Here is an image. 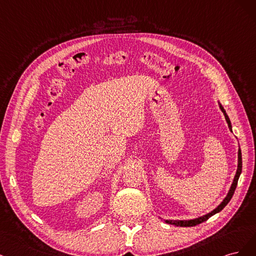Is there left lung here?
<instances>
[{"label":"left lung","instance_id":"obj_1","mask_svg":"<svg viewBox=\"0 0 256 256\" xmlns=\"http://www.w3.org/2000/svg\"><path fill=\"white\" fill-rule=\"evenodd\" d=\"M218 103H219V102H218ZM219 107H220L221 112H224V118H226V123H228V126L230 130L232 132V123H230L228 116L226 114V112L224 108V107H222V105H221L220 103H219ZM242 169V150H240V148H239V149H238V164H237L236 174H235V176H234L233 183H232V185H230V190H228V192L226 196L224 199V201H222V202L217 206V208H216L215 210H212V212H208V214H205V215H203V216H201V217H198V218H194V219H189V220H166L167 224H173V226H198V224H202V222L206 221V220H208V218H210L212 216L215 215V214H217V212H221L222 210H224V208H226V204L230 201V199H232V196H233L234 192H235V189H236V186H237L238 178H239V176H240Z\"/></svg>","mask_w":256,"mask_h":256}]
</instances>
